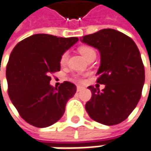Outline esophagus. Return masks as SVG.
<instances>
[{"label": "esophagus", "instance_id": "1", "mask_svg": "<svg viewBox=\"0 0 151 151\" xmlns=\"http://www.w3.org/2000/svg\"><path fill=\"white\" fill-rule=\"evenodd\" d=\"M82 89H83V87H82V86H80V85L77 86V91H80Z\"/></svg>", "mask_w": 151, "mask_h": 151}]
</instances>
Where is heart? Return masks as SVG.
Wrapping results in <instances>:
<instances>
[{"label": "heart", "mask_w": 151, "mask_h": 151, "mask_svg": "<svg viewBox=\"0 0 151 151\" xmlns=\"http://www.w3.org/2000/svg\"><path fill=\"white\" fill-rule=\"evenodd\" d=\"M78 51H79V53L82 55V56H83L85 60L88 57H90L91 55H96L95 50H94L92 48L89 47V46H82V47L79 48ZM67 53H64V54L61 55V57H60V64H61V65H64V64L67 62ZM74 80H76V81H80V79H79L78 77H75V78H74Z\"/></svg>", "instance_id": "b5f03b06"}]
</instances>
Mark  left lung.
<instances>
[{
	"instance_id": "8db88e82",
	"label": "left lung",
	"mask_w": 151,
	"mask_h": 151,
	"mask_svg": "<svg viewBox=\"0 0 151 151\" xmlns=\"http://www.w3.org/2000/svg\"><path fill=\"white\" fill-rule=\"evenodd\" d=\"M80 41L99 51L97 83L105 85L102 91L88 87L92 96L85 109L96 122L117 125L128 117L141 97L145 76L140 52L132 38L114 29H102Z\"/></svg>"
}]
</instances>
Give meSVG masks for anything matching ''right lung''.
I'll return each instance as SVG.
<instances>
[{
    "mask_svg": "<svg viewBox=\"0 0 151 151\" xmlns=\"http://www.w3.org/2000/svg\"><path fill=\"white\" fill-rule=\"evenodd\" d=\"M78 41V37L35 34L13 49L6 70L8 95L29 124L47 127L64 114L67 101L77 88L68 81L55 88L49 84V74L60 70L61 55Z\"/></svg>",
    "mask_w": 151,
    "mask_h": 151,
    "instance_id": "obj_1",
    "label": "right lung"
}]
</instances>
